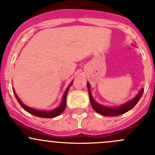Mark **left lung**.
Wrapping results in <instances>:
<instances>
[{"instance_id": "1", "label": "left lung", "mask_w": 155, "mask_h": 155, "mask_svg": "<svg viewBox=\"0 0 155 155\" xmlns=\"http://www.w3.org/2000/svg\"><path fill=\"white\" fill-rule=\"evenodd\" d=\"M87 87H88L89 99H90V103L92 108L94 109V110L96 111L98 113L105 116H119V115H122L123 114V113H125L126 112H127V111H129L137 104V102H138L139 100L140 99V98H141L142 95H143V89H142L140 91L138 95H137L134 99L130 100V101L126 103L125 104L122 105V106L120 107H107L98 104V103H96V102L94 101V99L92 98V95H91L90 87H89V84L88 83H87Z\"/></svg>"}]
</instances>
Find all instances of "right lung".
<instances>
[{
  "mask_svg": "<svg viewBox=\"0 0 155 155\" xmlns=\"http://www.w3.org/2000/svg\"><path fill=\"white\" fill-rule=\"evenodd\" d=\"M71 84H72V83H71V84L69 85V87L71 85ZM69 87L67 88L66 92H65L64 95H63L61 104H60L58 107L56 108V109L53 110H50V111L37 110L33 109V108H30V107H29L26 106V105L24 104L21 101V100L19 99L18 95H16V93H15V91H14V89H13V92H14V95H15V98H16L17 101H18V102L19 103V104H20L21 106L24 108V110H26L27 112H28L29 113H31V114L34 115V116H38V117L54 118V117H56V116H59V115L61 114V113L65 110V109H66V97H67V94H68V89H69Z\"/></svg>",
  "mask_w": 155,
  "mask_h": 155,
  "instance_id": "right-lung-1",
  "label": "right lung"
}]
</instances>
